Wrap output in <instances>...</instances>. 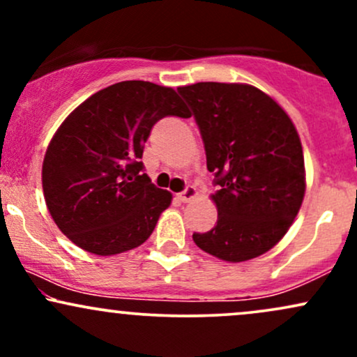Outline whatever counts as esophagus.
Instances as JSON below:
<instances>
[{"label":"esophagus","instance_id":"1","mask_svg":"<svg viewBox=\"0 0 357 357\" xmlns=\"http://www.w3.org/2000/svg\"><path fill=\"white\" fill-rule=\"evenodd\" d=\"M198 195V191H196V188L195 186H186L184 188V191H181V192H178V199L181 203H188V202H191L192 198H195V196Z\"/></svg>","mask_w":357,"mask_h":357}]
</instances>
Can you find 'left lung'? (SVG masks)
<instances>
[{
    "label": "left lung",
    "instance_id": "left-lung-1",
    "mask_svg": "<svg viewBox=\"0 0 357 357\" xmlns=\"http://www.w3.org/2000/svg\"><path fill=\"white\" fill-rule=\"evenodd\" d=\"M199 127L206 167L218 191L215 228L192 233L199 248L245 261L275 247L305 195L302 144L285 110L247 84L198 82L179 87Z\"/></svg>",
    "mask_w": 357,
    "mask_h": 357
}]
</instances>
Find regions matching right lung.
<instances>
[{
	"instance_id": "obj_1",
	"label": "right lung",
	"mask_w": 357,
	"mask_h": 357,
	"mask_svg": "<svg viewBox=\"0 0 357 357\" xmlns=\"http://www.w3.org/2000/svg\"><path fill=\"white\" fill-rule=\"evenodd\" d=\"M167 116L191 117L176 90L126 80L61 122L43 159V195L77 247L109 257L149 238L173 196L151 183L141 159L153 126Z\"/></svg>"
}]
</instances>
